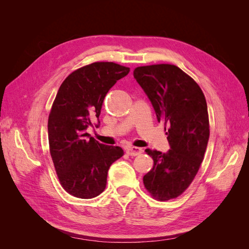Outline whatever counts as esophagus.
Wrapping results in <instances>:
<instances>
[{"label":"esophagus","instance_id":"1","mask_svg":"<svg viewBox=\"0 0 249 249\" xmlns=\"http://www.w3.org/2000/svg\"><path fill=\"white\" fill-rule=\"evenodd\" d=\"M142 152H143L142 148L137 146H129L126 148V154L129 156H138Z\"/></svg>","mask_w":249,"mask_h":249}]
</instances>
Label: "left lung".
Masks as SVG:
<instances>
[{
  "mask_svg": "<svg viewBox=\"0 0 249 249\" xmlns=\"http://www.w3.org/2000/svg\"><path fill=\"white\" fill-rule=\"evenodd\" d=\"M134 78L153 105L158 122H163L170 149L145 152L154 166L143 177L147 191L157 199L176 198L192 183L205 156L209 136L206 97L200 87L171 64L135 69Z\"/></svg>",
  "mask_w": 249,
  "mask_h": 249,
  "instance_id": "8db88e82",
  "label": "left lung"
}]
</instances>
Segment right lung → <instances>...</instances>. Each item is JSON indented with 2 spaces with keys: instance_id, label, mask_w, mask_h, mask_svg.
<instances>
[{
  "instance_id": "add662e5",
  "label": "right lung",
  "mask_w": 249,
  "mask_h": 249,
  "mask_svg": "<svg viewBox=\"0 0 249 249\" xmlns=\"http://www.w3.org/2000/svg\"><path fill=\"white\" fill-rule=\"evenodd\" d=\"M129 67L94 62L74 71L60 86L49 116L50 152L64 190L79 198H93L106 188L108 170L124 156L119 146L106 145L86 132L99 117L112 86Z\"/></svg>"
}]
</instances>
